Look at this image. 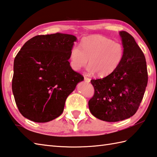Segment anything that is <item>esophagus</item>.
I'll return each mask as SVG.
<instances>
[{
	"mask_svg": "<svg viewBox=\"0 0 157 157\" xmlns=\"http://www.w3.org/2000/svg\"><path fill=\"white\" fill-rule=\"evenodd\" d=\"M84 80H85V81L86 82H90V81H91V79L89 78H88V77H87V76H84Z\"/></svg>",
	"mask_w": 157,
	"mask_h": 157,
	"instance_id": "esophagus-1",
	"label": "esophagus"
}]
</instances>
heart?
<instances>
[{
  "label": "heart",
  "instance_id": "obj_1",
  "mask_svg": "<svg viewBox=\"0 0 157 157\" xmlns=\"http://www.w3.org/2000/svg\"><path fill=\"white\" fill-rule=\"evenodd\" d=\"M80 46H73L70 51V63L75 70L84 67L89 59L88 71L105 77L116 71L124 59L123 44L101 35L83 38Z\"/></svg>",
  "mask_w": 157,
  "mask_h": 157
}]
</instances>
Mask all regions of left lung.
Masks as SVG:
<instances>
[{
    "instance_id": "1",
    "label": "left lung",
    "mask_w": 157,
    "mask_h": 157,
    "mask_svg": "<svg viewBox=\"0 0 157 157\" xmlns=\"http://www.w3.org/2000/svg\"><path fill=\"white\" fill-rule=\"evenodd\" d=\"M124 49L122 63L103 78L92 79L94 95L89 101L91 113L107 122H117L136 114L148 83L145 56L134 38L120 32Z\"/></svg>"
}]
</instances>
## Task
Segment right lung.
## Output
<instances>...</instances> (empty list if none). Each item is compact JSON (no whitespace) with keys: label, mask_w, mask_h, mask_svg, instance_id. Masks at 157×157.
Segmentation results:
<instances>
[{"label":"right lung","mask_w":157,"mask_h":157,"mask_svg":"<svg viewBox=\"0 0 157 157\" xmlns=\"http://www.w3.org/2000/svg\"><path fill=\"white\" fill-rule=\"evenodd\" d=\"M76 40L75 36L66 34L38 35L15 56L12 91L25 118L46 123L63 113L66 98L84 79L68 62Z\"/></svg>","instance_id":"right-lung-1"}]
</instances>
